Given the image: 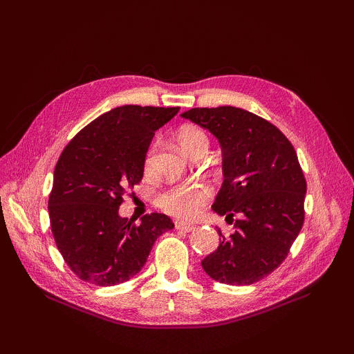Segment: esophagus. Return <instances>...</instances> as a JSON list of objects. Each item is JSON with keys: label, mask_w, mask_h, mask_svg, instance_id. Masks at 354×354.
<instances>
[{"label": "esophagus", "mask_w": 354, "mask_h": 354, "mask_svg": "<svg viewBox=\"0 0 354 354\" xmlns=\"http://www.w3.org/2000/svg\"><path fill=\"white\" fill-rule=\"evenodd\" d=\"M176 229L177 230H183V232H192V230H195V226H190V224H186V223H183V221H176Z\"/></svg>", "instance_id": "34e87169"}]
</instances>
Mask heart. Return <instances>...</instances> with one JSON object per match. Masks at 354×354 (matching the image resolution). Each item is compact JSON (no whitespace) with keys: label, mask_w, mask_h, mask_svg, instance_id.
<instances>
[{"label":"heart","mask_w":354,"mask_h":354,"mask_svg":"<svg viewBox=\"0 0 354 354\" xmlns=\"http://www.w3.org/2000/svg\"><path fill=\"white\" fill-rule=\"evenodd\" d=\"M177 143L181 152L189 158L208 149V136L198 127L183 125L177 131ZM155 155V147L147 152L145 168L147 173L152 169V160ZM211 192L205 186H174L164 190L158 198V205L169 216L181 220H194L199 216L202 207L209 199Z\"/></svg>","instance_id":"obj_1"}]
</instances>
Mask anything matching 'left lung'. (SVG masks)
<instances>
[{"instance_id":"1","label":"left lung","mask_w":354,"mask_h":354,"mask_svg":"<svg viewBox=\"0 0 354 354\" xmlns=\"http://www.w3.org/2000/svg\"><path fill=\"white\" fill-rule=\"evenodd\" d=\"M181 116L218 138L223 185L212 209L234 233L202 260L205 273L227 285H251L279 267L304 223L306 178L285 134L259 115L233 106L195 108Z\"/></svg>"}]
</instances>
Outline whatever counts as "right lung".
Here are the masks:
<instances>
[{
  "mask_svg": "<svg viewBox=\"0 0 354 354\" xmlns=\"http://www.w3.org/2000/svg\"><path fill=\"white\" fill-rule=\"evenodd\" d=\"M178 109L120 106L95 118L63 149L48 214L57 250L80 279L99 286L127 282L142 270L160 234L174 229L158 212L136 224L120 216V205L143 178L155 131Z\"/></svg>",
  "mask_w": 354,
  "mask_h": 354,
  "instance_id": "add662e5",
  "label": "right lung"
}]
</instances>
